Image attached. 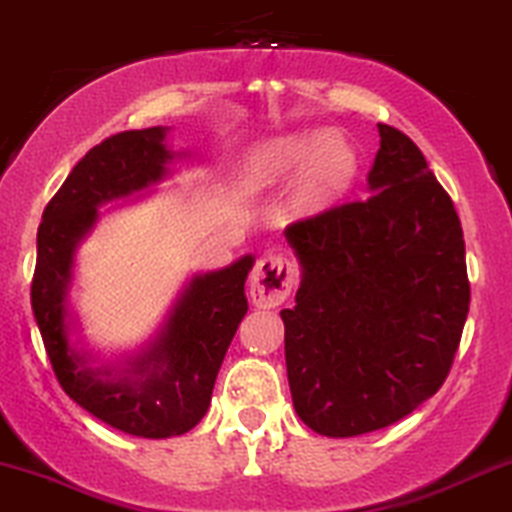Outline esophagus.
<instances>
[{
    "label": "esophagus",
    "mask_w": 512,
    "mask_h": 512,
    "mask_svg": "<svg viewBox=\"0 0 512 512\" xmlns=\"http://www.w3.org/2000/svg\"><path fill=\"white\" fill-rule=\"evenodd\" d=\"M294 284V269L282 255H265L257 260L250 277V299L260 308H274L286 301Z\"/></svg>",
    "instance_id": "1"
}]
</instances>
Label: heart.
Listing matches in <instances>:
<instances>
[{
	"mask_svg": "<svg viewBox=\"0 0 512 512\" xmlns=\"http://www.w3.org/2000/svg\"><path fill=\"white\" fill-rule=\"evenodd\" d=\"M296 174L291 206L299 213H316L340 196L355 174V153L338 133L323 136H284L260 145L245 167L250 189L269 187Z\"/></svg>",
	"mask_w": 512,
	"mask_h": 512,
	"instance_id": "heart-1",
	"label": "heart"
}]
</instances>
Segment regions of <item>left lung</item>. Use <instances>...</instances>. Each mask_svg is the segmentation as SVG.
<instances>
[{
    "mask_svg": "<svg viewBox=\"0 0 512 512\" xmlns=\"http://www.w3.org/2000/svg\"><path fill=\"white\" fill-rule=\"evenodd\" d=\"M369 196L284 230L301 265L284 308L299 418L355 437L406 418L445 384L469 313L464 233L418 145L379 123Z\"/></svg>",
    "mask_w": 512,
    "mask_h": 512,
    "instance_id": "8db88e82",
    "label": "left lung"
}]
</instances>
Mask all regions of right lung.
Wrapping results in <instances>:
<instances>
[{
  "label": "right lung",
  "mask_w": 512,
  "mask_h": 512,
  "mask_svg": "<svg viewBox=\"0 0 512 512\" xmlns=\"http://www.w3.org/2000/svg\"><path fill=\"white\" fill-rule=\"evenodd\" d=\"M165 138V126L116 133L72 167L43 211L31 282L33 316L67 396L111 428L150 440L182 435L209 411L218 369L247 313L245 279L255 262L245 255L226 269L192 277L157 338L123 367L94 369L92 355L72 345L67 294L77 245L97 223L101 204L165 177L174 157Z\"/></svg>",
  "instance_id": "right-lung-1"
}]
</instances>
